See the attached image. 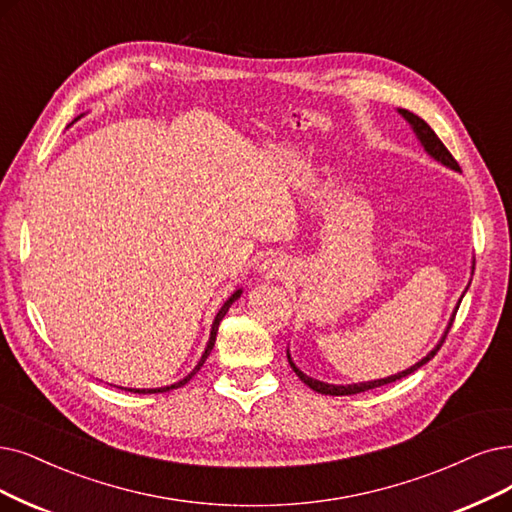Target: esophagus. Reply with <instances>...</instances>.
Instances as JSON below:
<instances>
[{
	"mask_svg": "<svg viewBox=\"0 0 512 512\" xmlns=\"http://www.w3.org/2000/svg\"><path fill=\"white\" fill-rule=\"evenodd\" d=\"M260 271H262L264 279L277 281V279H285V277H288L292 269H290V262L285 260V258H281V256H271V258L264 260Z\"/></svg>",
	"mask_w": 512,
	"mask_h": 512,
	"instance_id": "34e87169",
	"label": "esophagus"
}]
</instances>
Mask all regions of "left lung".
<instances>
[{
	"instance_id": "1",
	"label": "left lung",
	"mask_w": 512,
	"mask_h": 512,
	"mask_svg": "<svg viewBox=\"0 0 512 512\" xmlns=\"http://www.w3.org/2000/svg\"><path fill=\"white\" fill-rule=\"evenodd\" d=\"M397 111L403 115V119L407 121V124L412 126L414 134H416V136H418V140H420V145L424 147V151H426L428 155H431L433 159H437L439 163H443V166H447V168H452V170H460L458 161L452 157V153H449V151L445 149V145H443V142L439 140V136L433 132V128L428 126L422 117L414 115L412 111H407V109H397ZM466 290H468V288H466ZM462 296H464V294H462ZM460 302H462V298L458 300V304H456V311H454L452 319H449L447 330H445L443 338L439 340V344L435 346V349H433L431 353H428L424 359H420L416 365L407 367V370H403V372H399V374H395V376L380 378V380H372V382H359V384H327V382L315 380V378H311V376H306L304 372H300L298 367H296V363L292 361L290 353H288V361H290V365H292V370L296 372V376H298V378H300V380H302L306 386H311L315 393H321V395H334V397H340V395H357V393H365V391H370V388H378V386L391 384V382H395V380H401V378H405V376H410V374H414L416 370H420V367H422L424 363L431 361V359L437 355V351L441 349V344L445 342V336H447V332H449V327H452V323H454V319H456V313H458V306H460Z\"/></svg>"
}]
</instances>
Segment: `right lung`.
Returning a JSON list of instances; mask_svg holds the SVG:
<instances>
[{"mask_svg":"<svg viewBox=\"0 0 512 512\" xmlns=\"http://www.w3.org/2000/svg\"><path fill=\"white\" fill-rule=\"evenodd\" d=\"M81 117V115H79ZM77 117V119H79ZM241 296V290H237V292H233L231 294V298L222 304V309L218 311V315H216V319H214V323H212V332H210V340H208V346H206V351H203V355H201V359H199V363L195 365V370L189 374V376H185L182 380H178V382H174V384H170V386H161V388H121V391H130V393H138V395H147V393H168V391H174V388H180V386H185L199 370H201V365L206 363V359L210 357V353H212V349H214V342H216V334H218V325H220V321H222V317L227 315V311H229V306L237 300Z\"/></svg>","mask_w":512,"mask_h":512,"instance_id":"add662e5","label":"right lung"}]
</instances>
